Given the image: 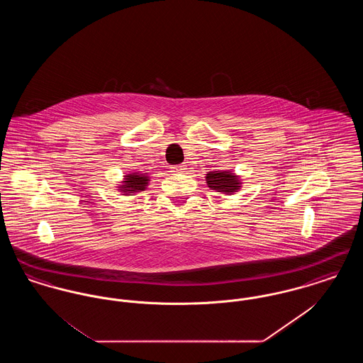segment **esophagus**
<instances>
[{"instance_id":"obj_1","label":"esophagus","mask_w":363,"mask_h":363,"mask_svg":"<svg viewBox=\"0 0 363 363\" xmlns=\"http://www.w3.org/2000/svg\"><path fill=\"white\" fill-rule=\"evenodd\" d=\"M185 170H186L185 164H177V166L172 167V172H173V173H184Z\"/></svg>"}]
</instances>
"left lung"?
<instances>
[{"label":"left lung","mask_w":363,"mask_h":363,"mask_svg":"<svg viewBox=\"0 0 363 363\" xmlns=\"http://www.w3.org/2000/svg\"><path fill=\"white\" fill-rule=\"evenodd\" d=\"M208 188L222 191L225 194H233L241 188V179L238 175L231 172H211L206 177Z\"/></svg>","instance_id":"obj_1"}]
</instances>
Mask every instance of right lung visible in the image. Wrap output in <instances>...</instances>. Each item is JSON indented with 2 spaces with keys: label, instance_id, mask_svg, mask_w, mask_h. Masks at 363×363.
<instances>
[{
  "label": "right lung",
  "instance_id": "add662e5",
  "mask_svg": "<svg viewBox=\"0 0 363 363\" xmlns=\"http://www.w3.org/2000/svg\"><path fill=\"white\" fill-rule=\"evenodd\" d=\"M148 177L147 174H128L125 175V179L122 181V185L120 186V191H122L125 196H132L130 193H136L145 190L148 185Z\"/></svg>",
  "mask_w": 363,
  "mask_h": 363
}]
</instances>
